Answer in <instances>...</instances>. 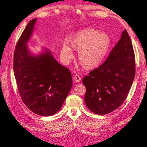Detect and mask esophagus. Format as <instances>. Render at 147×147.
Returning a JSON list of instances; mask_svg holds the SVG:
<instances>
[{"label": "esophagus", "mask_w": 147, "mask_h": 147, "mask_svg": "<svg viewBox=\"0 0 147 147\" xmlns=\"http://www.w3.org/2000/svg\"><path fill=\"white\" fill-rule=\"evenodd\" d=\"M73 80H74V82H75L76 83H79L81 81V77H80V76L77 75L76 74V75L74 76Z\"/></svg>", "instance_id": "1"}]
</instances>
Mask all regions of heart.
<instances>
[{
  "mask_svg": "<svg viewBox=\"0 0 147 147\" xmlns=\"http://www.w3.org/2000/svg\"><path fill=\"white\" fill-rule=\"evenodd\" d=\"M69 46H62L61 55L64 61L73 58L72 50L78 51V59L86 70H93L100 65L107 56L111 44L107 33L100 32L93 28H86L76 32L68 40Z\"/></svg>",
  "mask_w": 147,
  "mask_h": 147,
  "instance_id": "b5f03b06",
  "label": "heart"
}]
</instances>
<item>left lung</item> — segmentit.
<instances>
[{"instance_id": "obj_1", "label": "left lung", "mask_w": 147, "mask_h": 147, "mask_svg": "<svg viewBox=\"0 0 147 147\" xmlns=\"http://www.w3.org/2000/svg\"><path fill=\"white\" fill-rule=\"evenodd\" d=\"M135 76V53L124 30L105 61L83 78L86 107L98 115L114 111L125 100Z\"/></svg>"}]
</instances>
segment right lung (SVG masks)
<instances>
[{"label": "right lung", "instance_id": "add662e5", "mask_svg": "<svg viewBox=\"0 0 147 147\" xmlns=\"http://www.w3.org/2000/svg\"><path fill=\"white\" fill-rule=\"evenodd\" d=\"M37 19L31 20L22 33L14 53L13 69L19 93L31 111L43 116L60 110L73 86L71 73L45 49L33 55L27 43Z\"/></svg>", "mask_w": 147, "mask_h": 147}]
</instances>
